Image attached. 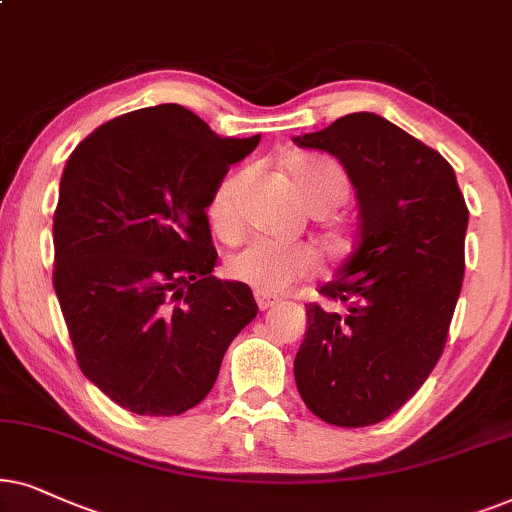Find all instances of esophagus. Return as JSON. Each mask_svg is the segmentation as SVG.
Here are the masks:
<instances>
[{"instance_id": "obj_1", "label": "esophagus", "mask_w": 512, "mask_h": 512, "mask_svg": "<svg viewBox=\"0 0 512 512\" xmlns=\"http://www.w3.org/2000/svg\"><path fill=\"white\" fill-rule=\"evenodd\" d=\"M255 302H257V306H260V311H267V309H271V306L278 304V299L267 295V292H255Z\"/></svg>"}]
</instances>
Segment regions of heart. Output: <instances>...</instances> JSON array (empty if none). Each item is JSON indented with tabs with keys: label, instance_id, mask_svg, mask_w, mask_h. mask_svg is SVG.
<instances>
[{
	"label": "heart",
	"instance_id": "obj_1",
	"mask_svg": "<svg viewBox=\"0 0 512 512\" xmlns=\"http://www.w3.org/2000/svg\"><path fill=\"white\" fill-rule=\"evenodd\" d=\"M290 175L302 194V199L313 210H330L339 206L349 194V177L344 168L325 156H304L290 163ZM243 185V173H234L217 185L213 199L208 206L210 224L217 234L234 236L241 222H238V192ZM318 267L313 250L304 245H288L269 241V238H255L245 243L241 250L227 260V271L234 281L248 283L252 288L267 295L285 292L302 278L311 276Z\"/></svg>",
	"mask_w": 512,
	"mask_h": 512
}]
</instances>
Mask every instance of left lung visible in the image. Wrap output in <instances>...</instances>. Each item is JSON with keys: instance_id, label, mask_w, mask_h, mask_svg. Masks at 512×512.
<instances>
[{"instance_id": "1", "label": "left lung", "mask_w": 512, "mask_h": 512, "mask_svg": "<svg viewBox=\"0 0 512 512\" xmlns=\"http://www.w3.org/2000/svg\"><path fill=\"white\" fill-rule=\"evenodd\" d=\"M295 142L342 161L360 206L356 248L320 288L344 309L306 306L295 381L318 419L372 426L419 391L445 349L468 208L454 168L379 114H346Z\"/></svg>"}]
</instances>
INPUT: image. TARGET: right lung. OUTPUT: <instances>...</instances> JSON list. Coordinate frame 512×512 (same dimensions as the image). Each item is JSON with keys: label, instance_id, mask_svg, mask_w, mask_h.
I'll return each instance as SVG.
<instances>
[{"label": "right lung", "instance_id": "obj_1", "mask_svg": "<svg viewBox=\"0 0 512 512\" xmlns=\"http://www.w3.org/2000/svg\"><path fill=\"white\" fill-rule=\"evenodd\" d=\"M257 145L168 102L95 128L65 163L53 288L81 372L128 412L199 405L257 316L248 285L213 276L206 215L231 163Z\"/></svg>", "mask_w": 512, "mask_h": 512}]
</instances>
